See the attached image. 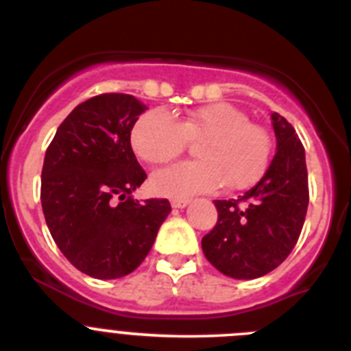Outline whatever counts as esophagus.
Returning <instances> with one entry per match:
<instances>
[{
	"instance_id": "1",
	"label": "esophagus",
	"mask_w": 351,
	"mask_h": 351,
	"mask_svg": "<svg viewBox=\"0 0 351 351\" xmlns=\"http://www.w3.org/2000/svg\"><path fill=\"white\" fill-rule=\"evenodd\" d=\"M172 207H176V209H182V207H186L188 204H190V200L188 198H176V200H172Z\"/></svg>"
}]
</instances>
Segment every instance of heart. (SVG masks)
<instances>
[{
    "mask_svg": "<svg viewBox=\"0 0 351 351\" xmlns=\"http://www.w3.org/2000/svg\"><path fill=\"white\" fill-rule=\"evenodd\" d=\"M198 142V161H184L156 172L154 191L170 198H186L204 191L246 190L265 176L272 158V137L265 126L250 121L232 104L195 108L181 121L165 110H149L133 125L130 142L138 158L163 165Z\"/></svg>",
    "mask_w": 351,
    "mask_h": 351,
    "instance_id": "heart-1",
    "label": "heart"
}]
</instances>
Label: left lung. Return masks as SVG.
I'll use <instances>...</instances> for the list:
<instances>
[{
  "instance_id": "left-lung-1",
  "label": "left lung",
  "mask_w": 351,
  "mask_h": 351,
  "mask_svg": "<svg viewBox=\"0 0 351 351\" xmlns=\"http://www.w3.org/2000/svg\"><path fill=\"white\" fill-rule=\"evenodd\" d=\"M271 117L278 151L267 172L237 200H214L218 223L202 239L206 258L235 280L260 278L283 263L308 213L304 145L283 116Z\"/></svg>"
}]
</instances>
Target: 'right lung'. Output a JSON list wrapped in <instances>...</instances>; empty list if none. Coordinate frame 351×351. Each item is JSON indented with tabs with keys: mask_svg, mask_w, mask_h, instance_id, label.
Listing matches in <instances>:
<instances>
[{
	"mask_svg": "<svg viewBox=\"0 0 351 351\" xmlns=\"http://www.w3.org/2000/svg\"><path fill=\"white\" fill-rule=\"evenodd\" d=\"M144 110L125 93L93 96L68 114L45 151L40 200L49 232L73 267L98 280L135 271L172 210L167 198H132L147 178L130 142Z\"/></svg>",
	"mask_w": 351,
	"mask_h": 351,
	"instance_id": "obj_1",
	"label": "right lung"
}]
</instances>
